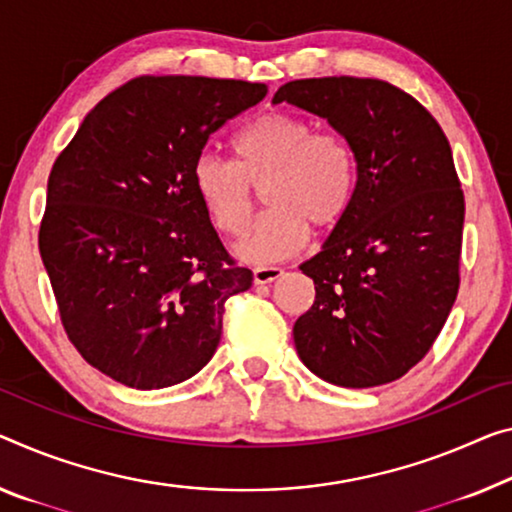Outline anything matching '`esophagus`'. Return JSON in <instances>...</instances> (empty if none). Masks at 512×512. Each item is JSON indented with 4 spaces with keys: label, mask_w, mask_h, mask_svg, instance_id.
<instances>
[{
    "label": "esophagus",
    "mask_w": 512,
    "mask_h": 512,
    "mask_svg": "<svg viewBox=\"0 0 512 512\" xmlns=\"http://www.w3.org/2000/svg\"><path fill=\"white\" fill-rule=\"evenodd\" d=\"M279 277H283V270L281 267H274V265H258L254 267V281L256 283H272L277 281Z\"/></svg>",
    "instance_id": "1"
}]
</instances>
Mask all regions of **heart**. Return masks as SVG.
I'll return each instance as SVG.
<instances>
[{
  "label": "heart",
  "mask_w": 512,
  "mask_h": 512,
  "mask_svg": "<svg viewBox=\"0 0 512 512\" xmlns=\"http://www.w3.org/2000/svg\"><path fill=\"white\" fill-rule=\"evenodd\" d=\"M238 160L203 151L192 183L217 231L238 235L256 208L254 187H265L267 210L235 245L245 263H279L302 251L311 224L329 231L348 215L357 192V155L336 130L286 112H267L238 132Z\"/></svg>",
  "instance_id": "heart-1"
}]
</instances>
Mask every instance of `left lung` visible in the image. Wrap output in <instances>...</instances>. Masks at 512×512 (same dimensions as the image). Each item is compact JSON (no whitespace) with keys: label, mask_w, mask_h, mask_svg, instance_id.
Instances as JSON below:
<instances>
[{"label":"left lung","mask_w":512,"mask_h":512,"mask_svg":"<svg viewBox=\"0 0 512 512\" xmlns=\"http://www.w3.org/2000/svg\"><path fill=\"white\" fill-rule=\"evenodd\" d=\"M272 102L325 119L357 155L348 215L300 265L316 302L293 327L297 355L336 387L398 380L458 297L465 194L444 130L410 93L368 77L295 80Z\"/></svg>","instance_id":"1"}]
</instances>
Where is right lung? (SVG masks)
<instances>
[{"label": "right lung", "mask_w": 512, "mask_h": 512, "mask_svg": "<svg viewBox=\"0 0 512 512\" xmlns=\"http://www.w3.org/2000/svg\"><path fill=\"white\" fill-rule=\"evenodd\" d=\"M265 93L242 80L135 77L86 114L54 162L43 265L70 343L125 387L199 373L226 300L254 281L210 224L192 167L212 132Z\"/></svg>", "instance_id": "right-lung-1"}]
</instances>
